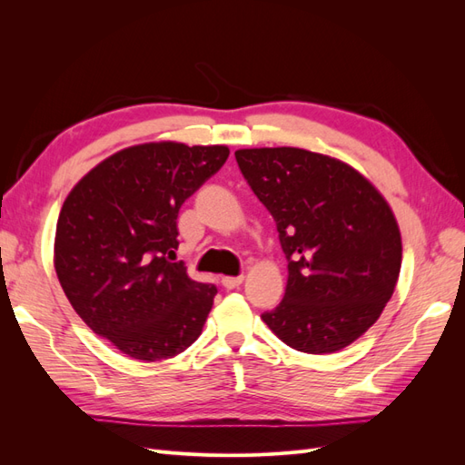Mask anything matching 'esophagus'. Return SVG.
I'll use <instances>...</instances> for the list:
<instances>
[{
	"label": "esophagus",
	"instance_id": "obj_1",
	"mask_svg": "<svg viewBox=\"0 0 465 465\" xmlns=\"http://www.w3.org/2000/svg\"><path fill=\"white\" fill-rule=\"evenodd\" d=\"M242 281H244L242 275H238V277H229V275H227V277L221 279V283H223L224 289H236V287L242 285Z\"/></svg>",
	"mask_w": 465,
	"mask_h": 465
}]
</instances>
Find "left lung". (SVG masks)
Wrapping results in <instances>:
<instances>
[{"instance_id":"left-lung-1","label":"left lung","mask_w":465,"mask_h":465,"mask_svg":"<svg viewBox=\"0 0 465 465\" xmlns=\"http://www.w3.org/2000/svg\"><path fill=\"white\" fill-rule=\"evenodd\" d=\"M234 157L289 262L285 297L262 320L302 353L351 345L382 314L400 277L401 234L384 195L322 153L260 147Z\"/></svg>"}]
</instances>
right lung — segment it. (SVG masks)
Returning a JSON list of instances; mask_svg holds the SVG:
<instances>
[{"instance_id": "add662e5", "label": "right lung", "mask_w": 465, "mask_h": 465, "mask_svg": "<svg viewBox=\"0 0 465 465\" xmlns=\"http://www.w3.org/2000/svg\"><path fill=\"white\" fill-rule=\"evenodd\" d=\"M229 153L227 145H134L98 163L65 198L55 273L81 320L124 355L171 359L200 337L217 287L173 262L176 219Z\"/></svg>"}]
</instances>
